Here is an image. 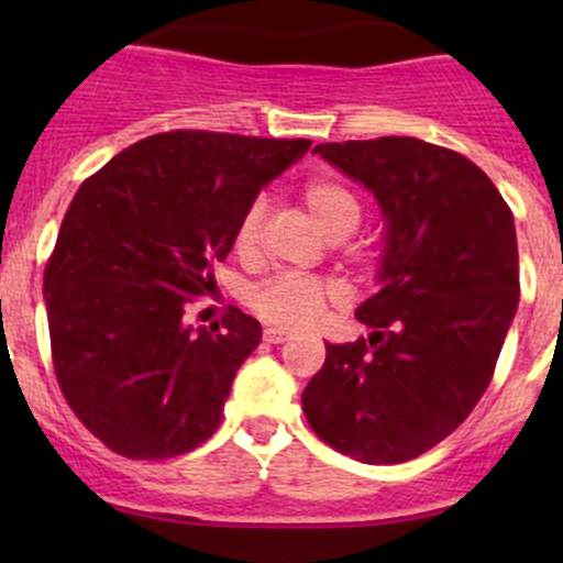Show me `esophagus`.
<instances>
[{
    "mask_svg": "<svg viewBox=\"0 0 563 563\" xmlns=\"http://www.w3.org/2000/svg\"><path fill=\"white\" fill-rule=\"evenodd\" d=\"M264 338L269 340V343H286V340L291 338V332H288V329H280V327H266Z\"/></svg>",
    "mask_w": 563,
    "mask_h": 563,
    "instance_id": "esophagus-1",
    "label": "esophagus"
}]
</instances>
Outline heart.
Returning a JSON list of instances; mask_svg holds the SVG:
<instances>
[{
	"label": "heart",
	"instance_id": "heart-1",
	"mask_svg": "<svg viewBox=\"0 0 563 563\" xmlns=\"http://www.w3.org/2000/svg\"><path fill=\"white\" fill-rule=\"evenodd\" d=\"M302 201L332 240L354 234L365 218V198L351 181L340 176H316L302 185ZM266 201L253 198L234 225V250L240 258L253 261L261 247ZM334 286L313 275H277L264 280L250 294V308L264 321L280 327H308L313 318L334 299Z\"/></svg>",
	"mask_w": 563,
	"mask_h": 563
}]
</instances>
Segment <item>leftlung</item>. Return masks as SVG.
<instances>
[{
  "mask_svg": "<svg viewBox=\"0 0 563 563\" xmlns=\"http://www.w3.org/2000/svg\"><path fill=\"white\" fill-rule=\"evenodd\" d=\"M387 214L382 283L302 391L323 444L371 465L433 450L485 395L520 299L512 209L479 166L408 135L318 144Z\"/></svg>",
  "mask_w": 563,
  "mask_h": 563,
  "instance_id": "left-lung-1",
  "label": "left lung"
}]
</instances>
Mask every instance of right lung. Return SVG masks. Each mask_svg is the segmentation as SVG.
Masks as SVG:
<instances>
[{"mask_svg":"<svg viewBox=\"0 0 563 563\" xmlns=\"http://www.w3.org/2000/svg\"><path fill=\"white\" fill-rule=\"evenodd\" d=\"M308 139L168 130L128 146L81 181L45 261L51 360L67 406L111 452L168 460L223 419L261 323L229 308L185 327L214 291V264L261 187L310 150Z\"/></svg>","mask_w":563,"mask_h":563,"instance_id":"1","label":"right lung"}]
</instances>
